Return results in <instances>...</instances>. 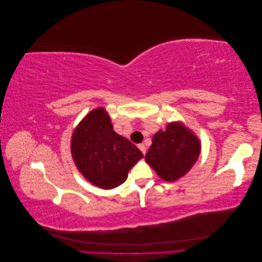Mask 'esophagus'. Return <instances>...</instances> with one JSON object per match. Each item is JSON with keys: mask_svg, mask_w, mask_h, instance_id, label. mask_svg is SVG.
I'll return each mask as SVG.
<instances>
[{"mask_svg": "<svg viewBox=\"0 0 262 262\" xmlns=\"http://www.w3.org/2000/svg\"><path fill=\"white\" fill-rule=\"evenodd\" d=\"M139 148H140L141 152L145 155V153H146V147H145V145H144V144H139Z\"/></svg>", "mask_w": 262, "mask_h": 262, "instance_id": "34e87169", "label": "esophagus"}]
</instances>
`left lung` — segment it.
Wrapping results in <instances>:
<instances>
[{"label":"left lung","mask_w":262,"mask_h":262,"mask_svg":"<svg viewBox=\"0 0 262 262\" xmlns=\"http://www.w3.org/2000/svg\"><path fill=\"white\" fill-rule=\"evenodd\" d=\"M201 152V142L180 121L157 131L145 155L146 163L165 181H176L192 168Z\"/></svg>","instance_id":"obj_1"}]
</instances>
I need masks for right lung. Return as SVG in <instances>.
I'll return each instance as SVG.
<instances>
[{
	"label": "right lung",
	"instance_id": "add662e5",
	"mask_svg": "<svg viewBox=\"0 0 262 262\" xmlns=\"http://www.w3.org/2000/svg\"><path fill=\"white\" fill-rule=\"evenodd\" d=\"M71 153L85 179L101 189H114L125 181L142 157L141 150L115 132L104 107L93 109L76 125Z\"/></svg>",
	"mask_w": 262,
	"mask_h": 262
}]
</instances>
